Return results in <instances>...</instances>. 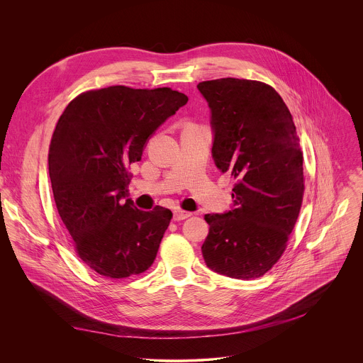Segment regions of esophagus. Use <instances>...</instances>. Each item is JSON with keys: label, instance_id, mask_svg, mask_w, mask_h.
Here are the masks:
<instances>
[{"label": "esophagus", "instance_id": "obj_1", "mask_svg": "<svg viewBox=\"0 0 363 363\" xmlns=\"http://www.w3.org/2000/svg\"><path fill=\"white\" fill-rule=\"evenodd\" d=\"M189 216H191V212L183 211L180 208H174V211H173V219L174 220H183V219H187Z\"/></svg>", "mask_w": 363, "mask_h": 363}]
</instances>
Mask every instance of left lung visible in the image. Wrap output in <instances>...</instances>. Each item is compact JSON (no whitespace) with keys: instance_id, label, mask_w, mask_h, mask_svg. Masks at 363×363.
<instances>
[{"instance_id":"8db88e82","label":"left lung","mask_w":363,"mask_h":363,"mask_svg":"<svg viewBox=\"0 0 363 363\" xmlns=\"http://www.w3.org/2000/svg\"><path fill=\"white\" fill-rule=\"evenodd\" d=\"M211 110L212 159L236 180L232 208L207 213L203 257L212 271L253 279L282 256L303 199V155L274 88L220 78L197 85Z\"/></svg>"}]
</instances>
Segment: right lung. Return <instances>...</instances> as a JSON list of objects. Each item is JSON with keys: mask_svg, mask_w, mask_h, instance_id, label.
Listing matches in <instances>:
<instances>
[{"mask_svg": "<svg viewBox=\"0 0 363 363\" xmlns=\"http://www.w3.org/2000/svg\"><path fill=\"white\" fill-rule=\"evenodd\" d=\"M189 98L170 88L108 86L77 96L49 150L52 196L75 250L108 278L147 271L172 211H141L128 199L127 166L141 160L156 130Z\"/></svg>", "mask_w": 363, "mask_h": 363, "instance_id": "1", "label": "right lung"}]
</instances>
